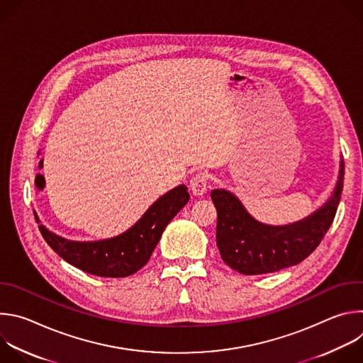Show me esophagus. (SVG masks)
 Returning a JSON list of instances; mask_svg holds the SVG:
<instances>
[{"label": "esophagus", "instance_id": "34e87169", "mask_svg": "<svg viewBox=\"0 0 363 363\" xmlns=\"http://www.w3.org/2000/svg\"><path fill=\"white\" fill-rule=\"evenodd\" d=\"M189 188L194 195L202 196L206 192V188H208V175L203 172L195 174L189 181Z\"/></svg>", "mask_w": 363, "mask_h": 363}]
</instances>
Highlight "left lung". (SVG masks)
I'll return each mask as SVG.
<instances>
[{
  "label": "left lung",
  "instance_id": "obj_1",
  "mask_svg": "<svg viewBox=\"0 0 363 363\" xmlns=\"http://www.w3.org/2000/svg\"><path fill=\"white\" fill-rule=\"evenodd\" d=\"M345 165L329 201L301 221L274 227L252 218L241 201L225 189L211 192L217 208V245L233 270L252 276L274 273L301 263L323 240L336 216L343 189Z\"/></svg>",
  "mask_w": 363,
  "mask_h": 363
}]
</instances>
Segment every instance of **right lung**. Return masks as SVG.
<instances>
[{
    "mask_svg": "<svg viewBox=\"0 0 363 363\" xmlns=\"http://www.w3.org/2000/svg\"><path fill=\"white\" fill-rule=\"evenodd\" d=\"M189 201L185 185H178L155 201L142 218L121 235L100 241H72L38 230L45 242L69 264L100 277H128L140 270L152 255L168 223ZM35 221L38 217L35 216Z\"/></svg>",
    "mask_w": 363,
    "mask_h": 363,
    "instance_id": "obj_1",
    "label": "right lung"
}]
</instances>
